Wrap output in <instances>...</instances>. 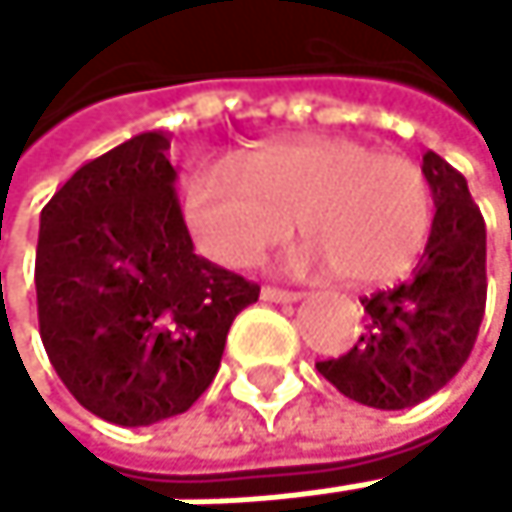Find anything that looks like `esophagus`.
Here are the masks:
<instances>
[{
	"mask_svg": "<svg viewBox=\"0 0 512 512\" xmlns=\"http://www.w3.org/2000/svg\"><path fill=\"white\" fill-rule=\"evenodd\" d=\"M261 298L270 301V304H294V301H301L304 294H301V291H285V288L264 285V288H261Z\"/></svg>",
	"mask_w": 512,
	"mask_h": 512,
	"instance_id": "obj_1",
	"label": "esophagus"
}]
</instances>
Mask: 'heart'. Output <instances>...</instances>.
Masks as SVG:
<instances>
[{
  "instance_id": "heart-1",
  "label": "heart",
  "mask_w": 512,
  "mask_h": 512,
  "mask_svg": "<svg viewBox=\"0 0 512 512\" xmlns=\"http://www.w3.org/2000/svg\"><path fill=\"white\" fill-rule=\"evenodd\" d=\"M230 165L196 168L184 190V224L205 258L251 267L294 233L310 242L298 264L338 270L347 282H381L418 258L433 218L424 168L344 134L264 141Z\"/></svg>"
}]
</instances>
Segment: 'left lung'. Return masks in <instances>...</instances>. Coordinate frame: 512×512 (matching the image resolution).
<instances>
[{
    "mask_svg": "<svg viewBox=\"0 0 512 512\" xmlns=\"http://www.w3.org/2000/svg\"><path fill=\"white\" fill-rule=\"evenodd\" d=\"M433 227L415 276L362 298L365 331L353 350L316 362L347 399L411 408L430 399L467 362L485 316V221L464 174L424 153Z\"/></svg>",
    "mask_w": 512,
    "mask_h": 512,
    "instance_id": "obj_1",
    "label": "left lung"
}]
</instances>
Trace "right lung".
<instances>
[{
    "label": "right lung",
    "instance_id": "add662e5",
    "mask_svg": "<svg viewBox=\"0 0 512 512\" xmlns=\"http://www.w3.org/2000/svg\"><path fill=\"white\" fill-rule=\"evenodd\" d=\"M168 137L144 131L85 162L42 208L39 334L82 408L119 427L187 411L221 368L261 285L193 251Z\"/></svg>",
    "mask_w": 512,
    "mask_h": 512
}]
</instances>
